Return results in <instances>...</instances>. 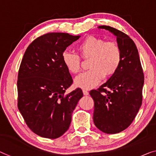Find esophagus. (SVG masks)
<instances>
[{"label":"esophagus","mask_w":156,"mask_h":156,"mask_svg":"<svg viewBox=\"0 0 156 156\" xmlns=\"http://www.w3.org/2000/svg\"><path fill=\"white\" fill-rule=\"evenodd\" d=\"M83 94L84 95H88L89 94V92H88V91L87 90H83Z\"/></svg>","instance_id":"1"}]
</instances>
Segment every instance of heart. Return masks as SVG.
<instances>
[{
  "label": "heart",
  "mask_w": 156,
  "mask_h": 156,
  "mask_svg": "<svg viewBox=\"0 0 156 156\" xmlns=\"http://www.w3.org/2000/svg\"><path fill=\"white\" fill-rule=\"evenodd\" d=\"M78 49L83 57H90L88 63L90 69L75 79L76 87L91 89L103 80L104 76L110 77L119 69L122 53L120 47L115 42H106L103 38L90 36L80 43ZM62 59L70 73L80 72V58L77 54L65 50L62 53Z\"/></svg>",
  "instance_id": "1"
}]
</instances>
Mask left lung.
I'll use <instances>...</instances> for the list:
<instances>
[{"mask_svg": "<svg viewBox=\"0 0 156 156\" xmlns=\"http://www.w3.org/2000/svg\"><path fill=\"white\" fill-rule=\"evenodd\" d=\"M98 29L107 30L116 37L122 59L116 73L99 89L90 92L94 101L93 121L104 133L116 134L128 127L137 114L142 103L144 77L134 41L113 27Z\"/></svg>", "mask_w": 156, "mask_h": 156, "instance_id": "left-lung-1", "label": "left lung"}]
</instances>
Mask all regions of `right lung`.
<instances>
[{
	"instance_id": "1",
	"label": "right lung",
	"mask_w": 156,
	"mask_h": 156,
	"mask_svg": "<svg viewBox=\"0 0 156 156\" xmlns=\"http://www.w3.org/2000/svg\"><path fill=\"white\" fill-rule=\"evenodd\" d=\"M80 37L45 34L32 42L23 56L18 73V108L28 127L42 137L63 135L83 96L80 88L64 95L73 79L62 59L66 48Z\"/></svg>"
}]
</instances>
